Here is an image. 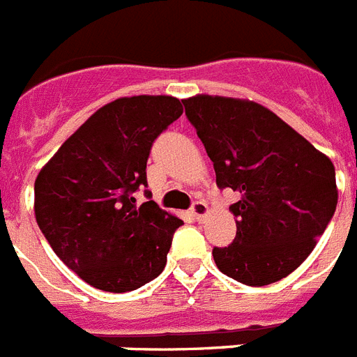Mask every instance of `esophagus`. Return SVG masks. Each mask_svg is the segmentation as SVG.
<instances>
[{"mask_svg":"<svg viewBox=\"0 0 357 357\" xmlns=\"http://www.w3.org/2000/svg\"><path fill=\"white\" fill-rule=\"evenodd\" d=\"M190 212H192V215L197 221H203V218H205L206 212H208V206H206L205 202L197 199V202H194L192 206H190Z\"/></svg>","mask_w":357,"mask_h":357,"instance_id":"esophagus-1","label":"esophagus"}]
</instances>
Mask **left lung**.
<instances>
[{"label": "left lung", "mask_w": 357, "mask_h": 357, "mask_svg": "<svg viewBox=\"0 0 357 357\" xmlns=\"http://www.w3.org/2000/svg\"><path fill=\"white\" fill-rule=\"evenodd\" d=\"M183 105L218 187L241 196L230 205L236 238L212 248L215 265L243 285L283 280L312 252L336 212L334 165L261 105L220 96Z\"/></svg>", "instance_id": "8db88e82"}]
</instances>
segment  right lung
Returning <instances> with one entry per match:
<instances>
[{
  "mask_svg": "<svg viewBox=\"0 0 357 357\" xmlns=\"http://www.w3.org/2000/svg\"><path fill=\"white\" fill-rule=\"evenodd\" d=\"M183 114L172 96H134L105 105L59 146L38 174L34 212L56 256L105 292H128L163 272L183 221L146 190L151 149Z\"/></svg>",
  "mask_w": 357,
  "mask_h": 357,
  "instance_id": "add662e5",
  "label": "right lung"
}]
</instances>
